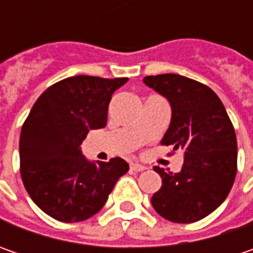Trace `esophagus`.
Here are the masks:
<instances>
[{"label":"esophagus","instance_id":"obj_1","mask_svg":"<svg viewBox=\"0 0 253 253\" xmlns=\"http://www.w3.org/2000/svg\"><path fill=\"white\" fill-rule=\"evenodd\" d=\"M131 169L133 171H143L146 168L143 165H139V163H131Z\"/></svg>","mask_w":253,"mask_h":253}]
</instances>
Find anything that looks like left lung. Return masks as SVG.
<instances>
[{"label": "left lung", "instance_id": "left-lung-1", "mask_svg": "<svg viewBox=\"0 0 253 253\" xmlns=\"http://www.w3.org/2000/svg\"><path fill=\"white\" fill-rule=\"evenodd\" d=\"M143 83L170 104L162 143L181 149L179 173L155 168L162 187L152 206L163 218L189 224L210 215L227 199L237 174V135L224 104L210 87L180 74L146 76Z\"/></svg>", "mask_w": 253, "mask_h": 253}]
</instances>
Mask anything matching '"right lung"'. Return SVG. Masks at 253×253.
<instances>
[{
    "label": "right lung",
    "instance_id": "obj_1",
    "mask_svg": "<svg viewBox=\"0 0 253 253\" xmlns=\"http://www.w3.org/2000/svg\"><path fill=\"white\" fill-rule=\"evenodd\" d=\"M126 82L67 77L34 104L21 129V176L35 204L52 218L79 222L92 217L129 170L121 158L88 161L80 146L91 129L107 125L111 95Z\"/></svg>",
    "mask_w": 253,
    "mask_h": 253
}]
</instances>
